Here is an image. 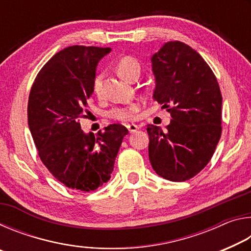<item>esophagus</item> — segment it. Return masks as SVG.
Returning a JSON list of instances; mask_svg holds the SVG:
<instances>
[{"label": "esophagus", "instance_id": "esophagus-1", "mask_svg": "<svg viewBox=\"0 0 251 251\" xmlns=\"http://www.w3.org/2000/svg\"><path fill=\"white\" fill-rule=\"evenodd\" d=\"M126 127H127V129L129 130V133H135L136 130L139 129V126L135 125V124H127Z\"/></svg>", "mask_w": 251, "mask_h": 251}]
</instances>
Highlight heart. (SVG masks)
Masks as SVG:
<instances>
[{
	"instance_id": "heart-1",
	"label": "heart",
	"mask_w": 251,
	"mask_h": 251,
	"mask_svg": "<svg viewBox=\"0 0 251 251\" xmlns=\"http://www.w3.org/2000/svg\"><path fill=\"white\" fill-rule=\"evenodd\" d=\"M117 73L120 74L123 78L127 80H133L136 76L141 73V64L137 59L131 56H125L121 58L116 64ZM101 78L103 75L99 74L95 76L94 82H93V91L95 94H100L101 87ZM141 106L139 104H130L127 106H118V107L113 108L109 112L110 117L114 120L121 122H130L135 121L137 118V114L139 112Z\"/></svg>"
}]
</instances>
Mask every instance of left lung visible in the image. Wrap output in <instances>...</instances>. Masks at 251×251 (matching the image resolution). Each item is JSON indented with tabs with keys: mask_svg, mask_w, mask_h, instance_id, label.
I'll return each instance as SVG.
<instances>
[{
	"mask_svg": "<svg viewBox=\"0 0 251 251\" xmlns=\"http://www.w3.org/2000/svg\"><path fill=\"white\" fill-rule=\"evenodd\" d=\"M152 97L171 113L163 130L147 125L148 155L157 175L188 180L205 168L222 136L223 97L209 65L179 41L165 43L151 56Z\"/></svg>",
	"mask_w": 251,
	"mask_h": 251,
	"instance_id": "1",
	"label": "left lung"
}]
</instances>
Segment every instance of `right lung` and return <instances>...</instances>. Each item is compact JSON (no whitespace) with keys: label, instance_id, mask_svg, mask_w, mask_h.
I'll use <instances>...</instances> for the list:
<instances>
[{"label":"right lung","instance_id":"add662e5","mask_svg":"<svg viewBox=\"0 0 251 251\" xmlns=\"http://www.w3.org/2000/svg\"><path fill=\"white\" fill-rule=\"evenodd\" d=\"M109 48L74 45L59 50L42 67L28 96L27 121L42 163L58 181L79 192L107 182L125 126L85 134L79 120L93 94L96 66Z\"/></svg>","mask_w":251,"mask_h":251}]
</instances>
